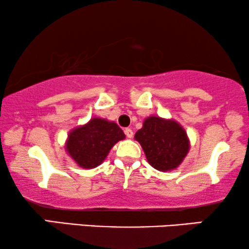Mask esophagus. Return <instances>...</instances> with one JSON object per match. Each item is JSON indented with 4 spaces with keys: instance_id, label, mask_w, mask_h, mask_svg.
Returning <instances> with one entry per match:
<instances>
[{
    "instance_id": "1",
    "label": "esophagus",
    "mask_w": 249,
    "mask_h": 249,
    "mask_svg": "<svg viewBox=\"0 0 249 249\" xmlns=\"http://www.w3.org/2000/svg\"><path fill=\"white\" fill-rule=\"evenodd\" d=\"M124 134H125V136H127L128 138H132V136H134V132H132V130H131L130 128L124 129Z\"/></svg>"
}]
</instances>
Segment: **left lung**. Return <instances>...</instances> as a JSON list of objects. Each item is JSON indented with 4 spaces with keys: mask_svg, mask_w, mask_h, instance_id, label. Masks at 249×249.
<instances>
[{
    "mask_svg": "<svg viewBox=\"0 0 249 249\" xmlns=\"http://www.w3.org/2000/svg\"><path fill=\"white\" fill-rule=\"evenodd\" d=\"M146 160L153 168L166 172L181 164L190 149V141L185 128L175 119L149 115L135 134Z\"/></svg>",
    "mask_w": 249,
    "mask_h": 249,
    "instance_id": "8db88e82",
    "label": "left lung"
}]
</instances>
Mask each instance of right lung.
<instances>
[{"mask_svg": "<svg viewBox=\"0 0 249 249\" xmlns=\"http://www.w3.org/2000/svg\"><path fill=\"white\" fill-rule=\"evenodd\" d=\"M125 135L114 121L94 117L68 134L64 148L74 163L83 169H94L107 159L111 148Z\"/></svg>", "mask_w": 249, "mask_h": 249, "instance_id": "1", "label": "right lung"}]
</instances>
